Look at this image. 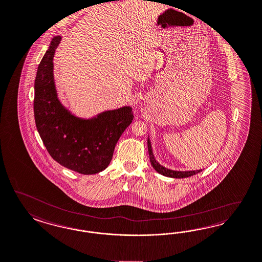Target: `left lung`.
<instances>
[{"label":"left lung","instance_id":"1","mask_svg":"<svg viewBox=\"0 0 262 262\" xmlns=\"http://www.w3.org/2000/svg\"><path fill=\"white\" fill-rule=\"evenodd\" d=\"M147 144H148V152H149V156H150V162H151V164H152L154 169L156 171L159 172L160 174L163 175V176L171 177V178H187V177L195 175V174H198L199 172L202 171V169L191 170V171H176V170L168 169V168L164 167L162 164H160V163L156 161V159L154 157L153 150H152V145H151V141H150L149 137H148Z\"/></svg>","mask_w":262,"mask_h":262}]
</instances>
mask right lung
<instances>
[{
    "label": "right lung",
    "mask_w": 262,
    "mask_h": 262,
    "mask_svg": "<svg viewBox=\"0 0 262 262\" xmlns=\"http://www.w3.org/2000/svg\"><path fill=\"white\" fill-rule=\"evenodd\" d=\"M61 39V36L52 38L37 68L34 99L36 128L57 163L81 174H96L108 166L120 136L134 120L133 111L130 106H124L82 119L66 108L57 97L53 75V57Z\"/></svg>",
    "instance_id": "right-lung-1"
}]
</instances>
